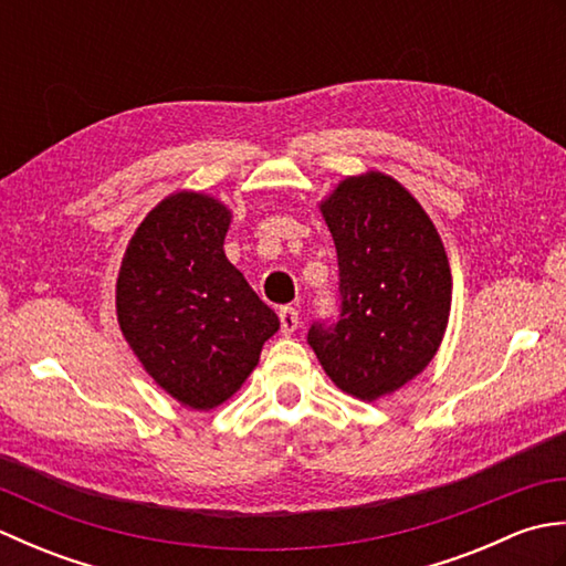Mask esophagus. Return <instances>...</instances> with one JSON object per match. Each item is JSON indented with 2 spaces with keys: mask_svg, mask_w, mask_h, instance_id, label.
Instances as JSON below:
<instances>
[{
  "mask_svg": "<svg viewBox=\"0 0 566 566\" xmlns=\"http://www.w3.org/2000/svg\"><path fill=\"white\" fill-rule=\"evenodd\" d=\"M280 323H282V335H292L298 328V311L292 306L280 308Z\"/></svg>",
  "mask_w": 566,
  "mask_h": 566,
  "instance_id": "obj_1",
  "label": "esophagus"
}]
</instances>
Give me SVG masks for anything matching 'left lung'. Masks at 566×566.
Here are the masks:
<instances>
[{"instance_id":"1","label":"left lung","mask_w":566,"mask_h":566,"mask_svg":"<svg viewBox=\"0 0 566 566\" xmlns=\"http://www.w3.org/2000/svg\"><path fill=\"white\" fill-rule=\"evenodd\" d=\"M338 250L340 321L308 343L340 391L379 401L438 355L452 308L442 238L399 179L367 170L318 201Z\"/></svg>"}]
</instances>
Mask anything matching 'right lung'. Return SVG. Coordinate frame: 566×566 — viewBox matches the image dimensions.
Instances as JSON below:
<instances>
[{
    "instance_id": "add662e5",
    "label": "right lung",
    "mask_w": 566,
    "mask_h": 566,
    "mask_svg": "<svg viewBox=\"0 0 566 566\" xmlns=\"http://www.w3.org/2000/svg\"><path fill=\"white\" fill-rule=\"evenodd\" d=\"M233 209L207 191L167 195L128 240L116 280V321L140 367L191 411L243 387L264 340L280 331L223 240Z\"/></svg>"
}]
</instances>
